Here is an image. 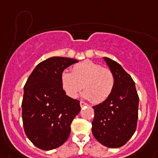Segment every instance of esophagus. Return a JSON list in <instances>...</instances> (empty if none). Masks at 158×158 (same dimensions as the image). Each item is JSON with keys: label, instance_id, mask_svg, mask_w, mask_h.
<instances>
[{"label": "esophagus", "instance_id": "esophagus-1", "mask_svg": "<svg viewBox=\"0 0 158 158\" xmlns=\"http://www.w3.org/2000/svg\"><path fill=\"white\" fill-rule=\"evenodd\" d=\"M87 104L86 103V102H83V101H81L80 102V106H81V107H83V106H87Z\"/></svg>", "mask_w": 158, "mask_h": 158}]
</instances>
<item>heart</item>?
<instances>
[{
	"label": "heart",
	"instance_id": "obj_1",
	"mask_svg": "<svg viewBox=\"0 0 158 158\" xmlns=\"http://www.w3.org/2000/svg\"><path fill=\"white\" fill-rule=\"evenodd\" d=\"M60 82L64 92L71 98H77L83 87V97L94 103H102L107 100L115 87L113 72L91 60L75 64L71 72L63 71Z\"/></svg>",
	"mask_w": 158,
	"mask_h": 158
}]
</instances>
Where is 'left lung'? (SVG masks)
Masks as SVG:
<instances>
[{
	"mask_svg": "<svg viewBox=\"0 0 158 158\" xmlns=\"http://www.w3.org/2000/svg\"><path fill=\"white\" fill-rule=\"evenodd\" d=\"M113 72L115 87L105 102L93 106L92 133L98 142L109 148L124 145L134 135L138 118V98L135 83L123 67L104 57Z\"/></svg>",
	"mask_w": 158,
	"mask_h": 158,
	"instance_id": "1",
	"label": "left lung"
}]
</instances>
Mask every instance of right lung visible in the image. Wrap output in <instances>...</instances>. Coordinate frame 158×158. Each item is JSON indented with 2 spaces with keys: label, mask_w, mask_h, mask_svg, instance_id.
Returning a JSON list of instances; mask_svg holds the SVG:
<instances>
[{
  "label": "right lung",
  "mask_w": 158,
  "mask_h": 158,
  "mask_svg": "<svg viewBox=\"0 0 158 158\" xmlns=\"http://www.w3.org/2000/svg\"><path fill=\"white\" fill-rule=\"evenodd\" d=\"M77 62L75 59L51 57L35 67L24 85L23 126L28 139L39 149H56L69 137L71 123L81 107L79 100L64 92L60 76L64 69Z\"/></svg>",
  "instance_id": "1"
}]
</instances>
